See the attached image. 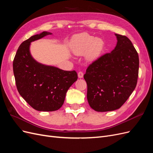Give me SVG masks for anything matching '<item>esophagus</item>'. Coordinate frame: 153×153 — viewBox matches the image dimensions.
<instances>
[{
  "instance_id": "34e87169",
  "label": "esophagus",
  "mask_w": 153,
  "mask_h": 153,
  "mask_svg": "<svg viewBox=\"0 0 153 153\" xmlns=\"http://www.w3.org/2000/svg\"><path fill=\"white\" fill-rule=\"evenodd\" d=\"M78 78H82L83 77V72L79 71V72L78 73Z\"/></svg>"
}]
</instances>
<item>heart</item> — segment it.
<instances>
[{"instance_id": "1", "label": "heart", "mask_w": 153, "mask_h": 153, "mask_svg": "<svg viewBox=\"0 0 153 153\" xmlns=\"http://www.w3.org/2000/svg\"><path fill=\"white\" fill-rule=\"evenodd\" d=\"M104 49V42L99 38H95L87 33H82L75 37L72 50L75 54H87L89 61L96 59L101 54Z\"/></svg>"}]
</instances>
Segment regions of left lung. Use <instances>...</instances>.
Wrapping results in <instances>:
<instances>
[{
    "label": "left lung",
    "mask_w": 153,
    "mask_h": 153,
    "mask_svg": "<svg viewBox=\"0 0 153 153\" xmlns=\"http://www.w3.org/2000/svg\"><path fill=\"white\" fill-rule=\"evenodd\" d=\"M117 45L89 65L83 76L90 106L98 112L118 109L133 92L137 82L139 59L131 42L115 33Z\"/></svg>",
    "instance_id": "8db88e82"
}]
</instances>
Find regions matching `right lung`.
I'll use <instances>...</instances> for the list:
<instances>
[{
    "instance_id": "add662e5",
    "label": "right lung",
    "mask_w": 153,
    "mask_h": 153,
    "mask_svg": "<svg viewBox=\"0 0 153 153\" xmlns=\"http://www.w3.org/2000/svg\"><path fill=\"white\" fill-rule=\"evenodd\" d=\"M52 35L48 31L31 36L24 41L13 61V72L19 94L35 110L54 111L64 103L66 94L77 80L75 71H65L42 64L31 54V43Z\"/></svg>"
}]
</instances>
